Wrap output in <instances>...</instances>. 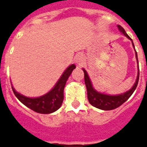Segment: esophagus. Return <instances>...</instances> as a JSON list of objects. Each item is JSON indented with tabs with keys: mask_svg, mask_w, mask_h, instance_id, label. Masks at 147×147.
I'll return each mask as SVG.
<instances>
[{
	"mask_svg": "<svg viewBox=\"0 0 147 147\" xmlns=\"http://www.w3.org/2000/svg\"><path fill=\"white\" fill-rule=\"evenodd\" d=\"M75 59H76V63H77L79 66H81V65L83 64L84 61V56H83L82 54H79V55H78V56L76 57V58H75Z\"/></svg>",
	"mask_w": 147,
	"mask_h": 147,
	"instance_id": "1",
	"label": "esophagus"
}]
</instances>
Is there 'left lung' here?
<instances>
[{"label":"left lung","instance_id":"1","mask_svg":"<svg viewBox=\"0 0 147 147\" xmlns=\"http://www.w3.org/2000/svg\"><path fill=\"white\" fill-rule=\"evenodd\" d=\"M118 28H119L120 32L122 34H124V36H125L128 38H129V39L132 40V38L128 36L127 33L125 32V29L121 25H118ZM132 45L134 46L133 42H132ZM136 59H137L138 61L137 53H136ZM83 70H84V82H85L87 91H88V101H89V103L91 105H93L94 107H95V108H98V109H101V110H106V111L117 109V108L121 106L124 102L127 101L128 99L130 98V96L132 95V93L134 92V90H136V87H137L138 82H139V78H140V72H138L137 78H136V83L134 84L133 87L129 90H128L127 92L116 96L108 95V94H105L99 93L97 90H94L93 87H92L90 78L88 77L86 70L85 69H83Z\"/></svg>","mask_w":147,"mask_h":147}]
</instances>
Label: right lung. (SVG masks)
Instances as JSON below:
<instances>
[{"mask_svg": "<svg viewBox=\"0 0 147 147\" xmlns=\"http://www.w3.org/2000/svg\"><path fill=\"white\" fill-rule=\"evenodd\" d=\"M75 68V65L72 64L69 66L63 74L55 87L49 93L39 98H30L25 97L16 92L13 87H11L12 90L17 98L28 109L40 114H50L61 107L63 101V90L65 84L69 75L71 74Z\"/></svg>", "mask_w": 147, "mask_h": 147, "instance_id": "1", "label": "right lung"}]
</instances>
